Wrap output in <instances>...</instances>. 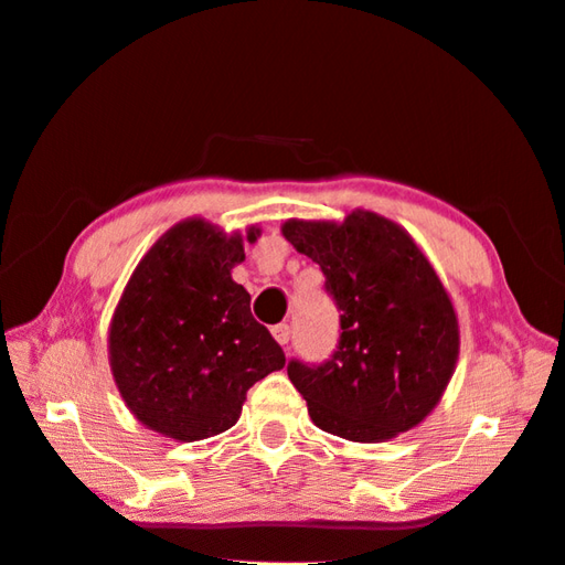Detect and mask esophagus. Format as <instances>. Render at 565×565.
<instances>
[{"mask_svg": "<svg viewBox=\"0 0 565 565\" xmlns=\"http://www.w3.org/2000/svg\"><path fill=\"white\" fill-rule=\"evenodd\" d=\"M271 334H274L276 342L284 347V344H289V339H291V327L289 324H276V327H271Z\"/></svg>", "mask_w": 565, "mask_h": 565, "instance_id": "esophagus-1", "label": "esophagus"}]
</instances>
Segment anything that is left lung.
Instances as JSON below:
<instances>
[{
	"label": "left lung",
	"mask_w": 565,
	"mask_h": 565,
	"mask_svg": "<svg viewBox=\"0 0 565 565\" xmlns=\"http://www.w3.org/2000/svg\"><path fill=\"white\" fill-rule=\"evenodd\" d=\"M281 234L319 264L342 311L331 360L286 366L311 423L352 443L423 423L460 352L458 315L427 256L395 221L362 209L342 223L291 218Z\"/></svg>",
	"instance_id": "1"
}]
</instances>
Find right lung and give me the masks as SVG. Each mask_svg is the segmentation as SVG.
Instances as JSON below:
<instances>
[{
    "instance_id": "add662e5",
    "label": "right lung",
    "mask_w": 565,
    "mask_h": 565,
    "mask_svg": "<svg viewBox=\"0 0 565 565\" xmlns=\"http://www.w3.org/2000/svg\"><path fill=\"white\" fill-rule=\"evenodd\" d=\"M258 228L246 231L254 244ZM244 236L203 218L175 223L132 271L107 337L125 405L148 429L195 443L226 433L246 392L286 356L250 317V297L231 279Z\"/></svg>"
}]
</instances>
